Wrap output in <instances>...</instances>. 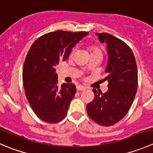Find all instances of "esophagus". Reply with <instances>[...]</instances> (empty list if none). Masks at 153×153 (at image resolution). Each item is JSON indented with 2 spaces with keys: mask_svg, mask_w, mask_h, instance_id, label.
Here are the masks:
<instances>
[{
  "mask_svg": "<svg viewBox=\"0 0 153 153\" xmlns=\"http://www.w3.org/2000/svg\"><path fill=\"white\" fill-rule=\"evenodd\" d=\"M86 90L85 87H83V86H81V85L77 86V90H78V91H83V90Z\"/></svg>",
  "mask_w": 153,
  "mask_h": 153,
  "instance_id": "esophagus-1",
  "label": "esophagus"
}]
</instances>
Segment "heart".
I'll return each mask as SVG.
<instances>
[{
    "label": "heart",
    "instance_id": "heart-1",
    "mask_svg": "<svg viewBox=\"0 0 153 153\" xmlns=\"http://www.w3.org/2000/svg\"><path fill=\"white\" fill-rule=\"evenodd\" d=\"M88 51H90V54H99L102 55V48H100L99 46H97V45H91L88 47ZM74 53H75V51L72 50L71 51L70 54H69V57H72L74 55Z\"/></svg>",
    "mask_w": 153,
    "mask_h": 153
}]
</instances>
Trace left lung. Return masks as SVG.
<instances>
[{
    "label": "left lung",
    "mask_w": 153,
    "mask_h": 153,
    "mask_svg": "<svg viewBox=\"0 0 153 153\" xmlns=\"http://www.w3.org/2000/svg\"><path fill=\"white\" fill-rule=\"evenodd\" d=\"M102 42H106L108 61V90L102 93L93 89L95 97L87 104L90 119L103 126L119 122L126 115L133 103L137 89V68L134 54L126 42L108 33H96Z\"/></svg>",
    "instance_id": "left-lung-1"
}]
</instances>
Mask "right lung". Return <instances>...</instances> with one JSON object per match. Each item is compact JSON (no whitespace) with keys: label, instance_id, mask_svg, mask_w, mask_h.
<instances>
[{"label":"right lung","instance_id":"right-lung-1","mask_svg":"<svg viewBox=\"0 0 153 153\" xmlns=\"http://www.w3.org/2000/svg\"><path fill=\"white\" fill-rule=\"evenodd\" d=\"M87 32L57 30L44 34L31 45L23 67V84L31 108L39 119L57 123L67 114L75 85L58 86L56 66L69 57L72 48Z\"/></svg>","mask_w":153,"mask_h":153}]
</instances>
